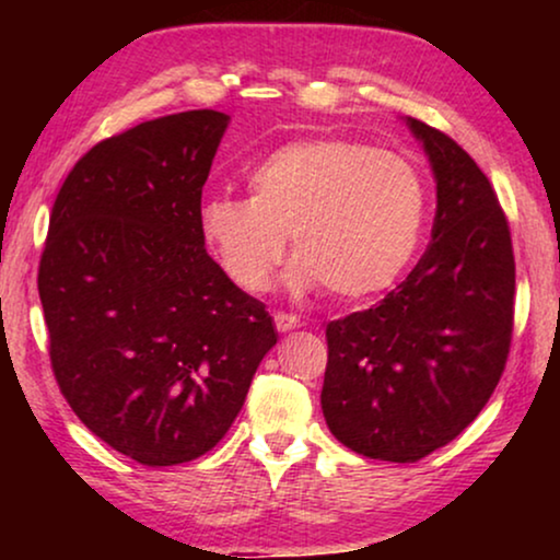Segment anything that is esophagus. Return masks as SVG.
Returning a JSON list of instances; mask_svg holds the SVG:
<instances>
[{
  "label": "esophagus",
  "mask_w": 560,
  "mask_h": 560,
  "mask_svg": "<svg viewBox=\"0 0 560 560\" xmlns=\"http://www.w3.org/2000/svg\"><path fill=\"white\" fill-rule=\"evenodd\" d=\"M275 326H278L280 334H288L301 326V318L293 316V313H275Z\"/></svg>",
  "instance_id": "34e87169"
}]
</instances>
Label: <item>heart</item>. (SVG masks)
Returning <instances> with one entry per match:
<instances>
[{
	"label": "heart",
	"mask_w": 560,
	"mask_h": 560,
	"mask_svg": "<svg viewBox=\"0 0 560 560\" xmlns=\"http://www.w3.org/2000/svg\"><path fill=\"white\" fill-rule=\"evenodd\" d=\"M249 198L211 196L198 232L221 272L244 293H265L285 236L298 257L288 285H318L341 301L377 295L400 278L425 224L428 188L410 160L341 137L272 150L247 173Z\"/></svg>",
	"instance_id": "b5f03b06"
}]
</instances>
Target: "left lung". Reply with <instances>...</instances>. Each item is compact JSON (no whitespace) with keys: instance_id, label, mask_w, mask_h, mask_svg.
<instances>
[{"instance_id":"obj_1","label":"left lung","mask_w":560,"mask_h":560,"mask_svg":"<svg viewBox=\"0 0 560 560\" xmlns=\"http://www.w3.org/2000/svg\"><path fill=\"white\" fill-rule=\"evenodd\" d=\"M435 178L431 244L374 308L326 326L320 408L343 446L412 464L454 441L502 377L515 257L492 183L439 129L405 117Z\"/></svg>"}]
</instances>
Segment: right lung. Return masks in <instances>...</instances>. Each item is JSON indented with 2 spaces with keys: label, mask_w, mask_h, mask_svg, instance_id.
Wrapping results in <instances>:
<instances>
[{
  "label": "right lung",
  "mask_w": 560,
  "mask_h": 560,
  "mask_svg": "<svg viewBox=\"0 0 560 560\" xmlns=\"http://www.w3.org/2000/svg\"><path fill=\"white\" fill-rule=\"evenodd\" d=\"M229 114L180 112L91 148L52 203L37 290L50 364L81 423L144 466L203 456L278 343L198 232Z\"/></svg>",
  "instance_id": "right-lung-1"
}]
</instances>
